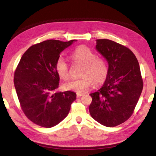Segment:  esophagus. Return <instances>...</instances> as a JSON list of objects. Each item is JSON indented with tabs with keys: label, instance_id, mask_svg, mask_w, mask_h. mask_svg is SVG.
<instances>
[{
	"label": "esophagus",
	"instance_id": "obj_1",
	"mask_svg": "<svg viewBox=\"0 0 156 156\" xmlns=\"http://www.w3.org/2000/svg\"><path fill=\"white\" fill-rule=\"evenodd\" d=\"M83 94H80V93H77L76 94V96H77V98H80V97H81L82 96H83Z\"/></svg>",
	"mask_w": 156,
	"mask_h": 156
}]
</instances>
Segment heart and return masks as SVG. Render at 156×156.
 I'll use <instances>...</instances> for the list:
<instances>
[{"label":"heart","mask_w":156,"mask_h":156,"mask_svg":"<svg viewBox=\"0 0 156 156\" xmlns=\"http://www.w3.org/2000/svg\"><path fill=\"white\" fill-rule=\"evenodd\" d=\"M70 57L76 64L84 65L81 78L67 81L62 84L65 90L83 93L92 86L101 85L106 81L109 74V67L105 59L97 57L96 53L86 45H79L71 52ZM60 78L67 80L70 76L69 69L66 60L59 57L55 65Z\"/></svg>","instance_id":"1"}]
</instances>
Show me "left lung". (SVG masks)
<instances>
[{
  "label": "left lung",
  "mask_w": 156,
  "mask_h": 156,
  "mask_svg": "<svg viewBox=\"0 0 156 156\" xmlns=\"http://www.w3.org/2000/svg\"><path fill=\"white\" fill-rule=\"evenodd\" d=\"M96 42V49L109 64V74L103 86L90 94L89 113L101 125L113 127L125 122L133 114L143 80L138 60L130 49L108 39Z\"/></svg>",
  "instance_id": "left-lung-1"
}]
</instances>
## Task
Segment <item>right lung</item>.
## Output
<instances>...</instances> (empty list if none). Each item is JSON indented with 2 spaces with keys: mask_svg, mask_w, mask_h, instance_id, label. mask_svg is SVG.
Instances as JSON below:
<instances>
[{
  "mask_svg": "<svg viewBox=\"0 0 156 156\" xmlns=\"http://www.w3.org/2000/svg\"><path fill=\"white\" fill-rule=\"evenodd\" d=\"M74 40H48L31 46L21 57L14 83L21 109L37 125L50 128L65 119L76 98L73 91L56 92L60 78L55 65Z\"/></svg>",
  "mask_w": 156,
  "mask_h": 156,
  "instance_id": "obj_1",
  "label": "right lung"
}]
</instances>
